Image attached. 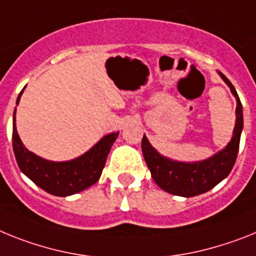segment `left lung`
Masks as SVG:
<instances>
[{
  "instance_id": "obj_1",
  "label": "left lung",
  "mask_w": 256,
  "mask_h": 256,
  "mask_svg": "<svg viewBox=\"0 0 256 256\" xmlns=\"http://www.w3.org/2000/svg\"><path fill=\"white\" fill-rule=\"evenodd\" d=\"M219 76L226 82L236 98V125L232 139L223 150L211 157L197 162L175 161L162 156L152 146L144 135L142 139V150L146 166L156 184L165 192L182 197H193L212 190L216 184L226 179L234 166L240 148V138L244 128L242 104L230 81L222 72Z\"/></svg>"
}]
</instances>
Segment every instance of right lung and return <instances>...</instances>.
<instances>
[{"label":"right lung","instance_id":"obj_1","mask_svg":"<svg viewBox=\"0 0 256 256\" xmlns=\"http://www.w3.org/2000/svg\"><path fill=\"white\" fill-rule=\"evenodd\" d=\"M23 90L18 96L16 106L20 102ZM118 134L117 131L106 135L92 148L77 158L60 162L48 161L24 146L16 130V108L12 116V148L18 166L36 186L58 197H66L82 192L99 180L108 153Z\"/></svg>","mask_w":256,"mask_h":256}]
</instances>
